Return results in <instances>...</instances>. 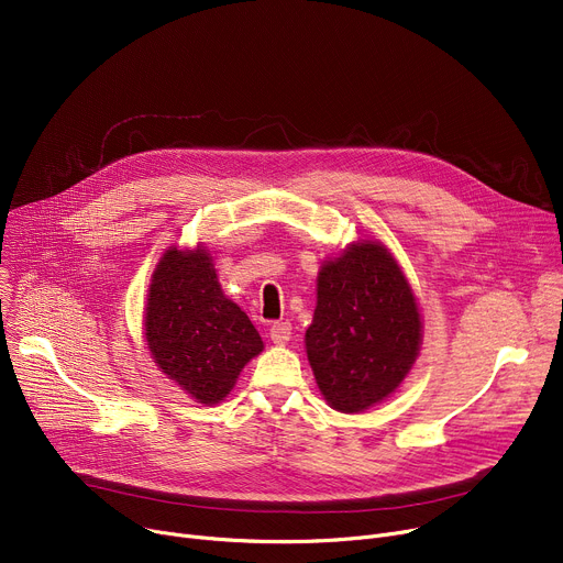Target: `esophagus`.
<instances>
[{"mask_svg":"<svg viewBox=\"0 0 563 563\" xmlns=\"http://www.w3.org/2000/svg\"><path fill=\"white\" fill-rule=\"evenodd\" d=\"M269 338H272V342H274V344H278V346L287 344V342H289V338H291V327H289V321H274V323H272V329H269Z\"/></svg>","mask_w":563,"mask_h":563,"instance_id":"esophagus-1","label":"esophagus"}]
</instances>
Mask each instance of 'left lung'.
<instances>
[{
	"mask_svg": "<svg viewBox=\"0 0 563 563\" xmlns=\"http://www.w3.org/2000/svg\"><path fill=\"white\" fill-rule=\"evenodd\" d=\"M420 344L416 294L386 246L353 242L321 264L306 351L331 408L361 412L390 397Z\"/></svg>",
	"mask_w": 563,
	"mask_h": 563,
	"instance_id": "obj_1",
	"label": "left lung"
}]
</instances>
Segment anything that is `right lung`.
<instances>
[{
  "instance_id": "add662e5",
  "label": "right lung",
  "mask_w": 563,
  "mask_h": 563,
  "mask_svg": "<svg viewBox=\"0 0 563 563\" xmlns=\"http://www.w3.org/2000/svg\"><path fill=\"white\" fill-rule=\"evenodd\" d=\"M143 331L157 367L205 406L228 397L244 365L264 349L249 314L223 294L202 246H173L162 255Z\"/></svg>"
}]
</instances>
